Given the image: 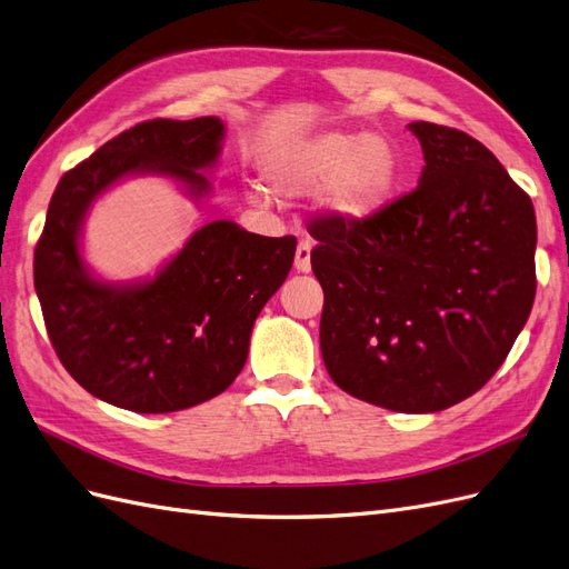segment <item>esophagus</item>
<instances>
[{
    "label": "esophagus",
    "mask_w": 569,
    "mask_h": 569,
    "mask_svg": "<svg viewBox=\"0 0 569 569\" xmlns=\"http://www.w3.org/2000/svg\"><path fill=\"white\" fill-rule=\"evenodd\" d=\"M311 242L308 239H301L297 247V256H295V268L299 272H311Z\"/></svg>",
    "instance_id": "esophagus-1"
}]
</instances>
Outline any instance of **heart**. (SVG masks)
Instances as JSON below:
<instances>
[{"label": "heart", "mask_w": 569, "mask_h": 569, "mask_svg": "<svg viewBox=\"0 0 569 569\" xmlns=\"http://www.w3.org/2000/svg\"><path fill=\"white\" fill-rule=\"evenodd\" d=\"M401 163L382 137L325 132L280 153L270 168L278 192L299 194L322 187V203L335 216L370 218L396 194Z\"/></svg>", "instance_id": "1"}]
</instances>
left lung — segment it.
<instances>
[{
	"label": "left lung",
	"instance_id": "obj_1",
	"mask_svg": "<svg viewBox=\"0 0 569 569\" xmlns=\"http://www.w3.org/2000/svg\"><path fill=\"white\" fill-rule=\"evenodd\" d=\"M425 168L370 218L311 222L335 385L399 412L460 403L501 368L537 295L525 189L468 132L416 120Z\"/></svg>",
	"mask_w": 569,
	"mask_h": 569
}]
</instances>
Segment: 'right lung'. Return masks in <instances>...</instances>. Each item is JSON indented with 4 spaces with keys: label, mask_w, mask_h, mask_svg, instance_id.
I'll return each instance as SVG.
<instances>
[{
    "label": "right lung",
    "mask_w": 569,
    "mask_h": 569,
    "mask_svg": "<svg viewBox=\"0 0 569 569\" xmlns=\"http://www.w3.org/2000/svg\"><path fill=\"white\" fill-rule=\"evenodd\" d=\"M216 116L153 118L123 130L63 173L36 247V291L63 368L97 399L132 412H173L226 391L242 372L253 320L295 261L297 237H261L230 220L192 234L157 278L97 282L78 249L92 199L118 178L161 173L201 197L216 163Z\"/></svg>",
    "instance_id": "1"
}]
</instances>
